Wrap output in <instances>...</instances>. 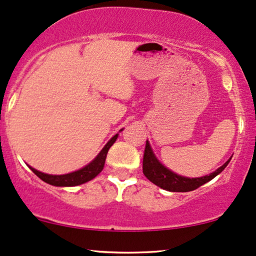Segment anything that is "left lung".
Instances as JSON below:
<instances>
[{
	"label": "left lung",
	"instance_id": "left-lung-1",
	"mask_svg": "<svg viewBox=\"0 0 256 256\" xmlns=\"http://www.w3.org/2000/svg\"><path fill=\"white\" fill-rule=\"evenodd\" d=\"M230 160L232 158H229L222 166L216 169L214 172L206 174V176L202 177L190 178V177H184L180 176V174H177L174 171L168 169L166 166H164L157 160L156 154L152 151L150 143L146 140L143 158V174L150 182L156 184L157 186L162 188V189L174 192H192V190L197 189V188H200L203 184L209 182V180L215 178L218 174H221L226 169V166H228Z\"/></svg>",
	"mask_w": 256,
	"mask_h": 256
}]
</instances>
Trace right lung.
Segmentation results:
<instances>
[{
	"mask_svg": "<svg viewBox=\"0 0 256 256\" xmlns=\"http://www.w3.org/2000/svg\"><path fill=\"white\" fill-rule=\"evenodd\" d=\"M120 131H122V128ZM119 131V132H120ZM119 134H114L113 137L110 139V140L106 143L104 148H102V151L96 154V157L93 160L92 162H90L87 166H85L82 169L73 171V172L70 174H44L41 172L34 168L29 166L33 172L36 174L38 178H41L44 182H46L50 186H80V184H84L88 180H93L96 176L102 172V169H104L105 166V160L106 156H108V152L110 150V148L114 144V142L117 140Z\"/></svg>",
	"mask_w": 256,
	"mask_h": 256,
	"instance_id": "add662e5",
	"label": "right lung"
}]
</instances>
